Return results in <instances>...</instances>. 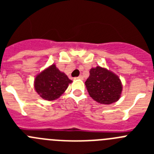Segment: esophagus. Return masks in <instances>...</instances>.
<instances>
[{"label":"esophagus","instance_id":"1","mask_svg":"<svg viewBox=\"0 0 154 154\" xmlns=\"http://www.w3.org/2000/svg\"><path fill=\"white\" fill-rule=\"evenodd\" d=\"M76 79H83V76L82 75H80L79 77H76Z\"/></svg>","mask_w":154,"mask_h":154}]
</instances>
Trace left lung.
<instances>
[{"label": "left lung", "instance_id": "8db88e82", "mask_svg": "<svg viewBox=\"0 0 154 154\" xmlns=\"http://www.w3.org/2000/svg\"><path fill=\"white\" fill-rule=\"evenodd\" d=\"M85 84L89 96L101 104L109 105L118 101L123 90L119 76L100 66L90 69Z\"/></svg>", "mask_w": 154, "mask_h": 154}]
</instances>
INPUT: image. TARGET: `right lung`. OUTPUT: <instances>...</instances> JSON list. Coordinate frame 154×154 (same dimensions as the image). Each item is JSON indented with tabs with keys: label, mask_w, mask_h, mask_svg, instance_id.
<instances>
[{
	"label": "right lung",
	"mask_w": 154,
	"mask_h": 154,
	"mask_svg": "<svg viewBox=\"0 0 154 154\" xmlns=\"http://www.w3.org/2000/svg\"><path fill=\"white\" fill-rule=\"evenodd\" d=\"M72 82L53 64L37 75L34 86L37 93L42 99L52 101L62 96Z\"/></svg>",
	"instance_id": "obj_1"
}]
</instances>
